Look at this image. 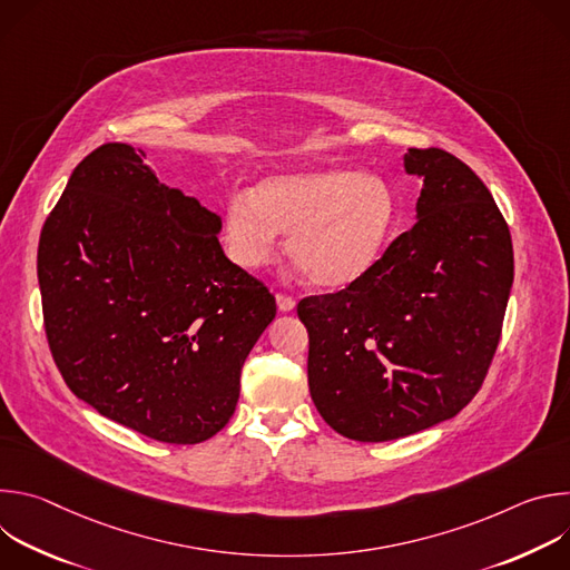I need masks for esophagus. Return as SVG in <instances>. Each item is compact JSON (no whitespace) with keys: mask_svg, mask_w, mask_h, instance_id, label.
<instances>
[{"mask_svg":"<svg viewBox=\"0 0 570 570\" xmlns=\"http://www.w3.org/2000/svg\"><path fill=\"white\" fill-rule=\"evenodd\" d=\"M275 299H277L279 311H284V313L295 308V297H291V295H286V293H277V295H275Z\"/></svg>","mask_w":570,"mask_h":570,"instance_id":"obj_1","label":"esophagus"}]
</instances>
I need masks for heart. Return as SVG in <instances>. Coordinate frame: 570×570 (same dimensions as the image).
<instances>
[{"mask_svg":"<svg viewBox=\"0 0 570 570\" xmlns=\"http://www.w3.org/2000/svg\"><path fill=\"white\" fill-rule=\"evenodd\" d=\"M394 218V194L379 176L304 169L264 178L253 196L232 194L223 243L236 266L257 271L273 262L277 234H286V253L311 284L345 288L376 264Z\"/></svg>","mask_w":570,"mask_h":570,"instance_id":"1","label":"heart"}]
</instances>
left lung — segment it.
Returning a JSON list of instances; mask_svg holds the SVG:
<instances>
[{
    "mask_svg": "<svg viewBox=\"0 0 570 570\" xmlns=\"http://www.w3.org/2000/svg\"><path fill=\"white\" fill-rule=\"evenodd\" d=\"M417 223L338 293L299 299L317 413L356 442L455 417L497 354L514 279L510 227L490 189L442 148H411Z\"/></svg>",
    "mask_w": 570,
    "mask_h": 570,
    "instance_id": "8db88e82",
    "label": "left lung"
}]
</instances>
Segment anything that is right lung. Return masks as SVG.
I'll return each mask as SVG.
<instances>
[{"label": "right lung", "mask_w": 570, "mask_h": 570, "mask_svg": "<svg viewBox=\"0 0 570 570\" xmlns=\"http://www.w3.org/2000/svg\"><path fill=\"white\" fill-rule=\"evenodd\" d=\"M110 141L73 169L45 220V332L67 387L104 417L198 444L234 415L240 367L277 313L232 264L220 218Z\"/></svg>", "instance_id": "right-lung-1"}]
</instances>
